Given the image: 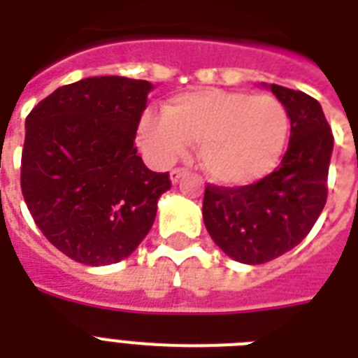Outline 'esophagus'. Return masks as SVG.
Returning a JSON list of instances; mask_svg holds the SVG:
<instances>
[{
  "mask_svg": "<svg viewBox=\"0 0 358 358\" xmlns=\"http://www.w3.org/2000/svg\"><path fill=\"white\" fill-rule=\"evenodd\" d=\"M182 176H185V169L178 167V169H173V171H171V182H173V184H176V182H178Z\"/></svg>",
  "mask_w": 358,
  "mask_h": 358,
  "instance_id": "1",
  "label": "esophagus"
}]
</instances>
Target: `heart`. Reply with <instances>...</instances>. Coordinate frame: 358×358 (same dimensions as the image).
<instances>
[{"label":"heart","instance_id":"b5f03b06","mask_svg":"<svg viewBox=\"0 0 358 358\" xmlns=\"http://www.w3.org/2000/svg\"><path fill=\"white\" fill-rule=\"evenodd\" d=\"M289 134L288 109L271 94L202 89L174 96L163 113H146L139 145L169 165L199 143V159L213 182L249 185L271 173Z\"/></svg>","mask_w":358,"mask_h":358}]
</instances>
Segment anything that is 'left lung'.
Here are the masks:
<instances>
[{
	"mask_svg": "<svg viewBox=\"0 0 358 358\" xmlns=\"http://www.w3.org/2000/svg\"><path fill=\"white\" fill-rule=\"evenodd\" d=\"M289 115V143L271 174L249 185L208 184L202 217L212 239L241 264H266L308 236L327 202L333 131L316 98L269 85Z\"/></svg>",
	"mask_w": 358,
	"mask_h": 358,
	"instance_id": "8db88e82",
	"label": "left lung"
}]
</instances>
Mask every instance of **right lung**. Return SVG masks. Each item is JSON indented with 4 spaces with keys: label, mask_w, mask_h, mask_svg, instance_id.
Wrapping results in <instances>:
<instances>
[{
    "label": "right lung",
    "mask_w": 358,
    "mask_h": 358,
    "mask_svg": "<svg viewBox=\"0 0 358 358\" xmlns=\"http://www.w3.org/2000/svg\"><path fill=\"white\" fill-rule=\"evenodd\" d=\"M152 83L120 76L59 87L25 119L20 184L36 227L72 260L108 266L154 224L169 173L137 156L135 134Z\"/></svg>",
    "instance_id": "obj_1"
}]
</instances>
